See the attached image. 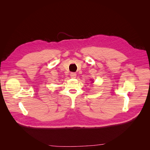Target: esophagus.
I'll use <instances>...</instances> for the list:
<instances>
[{
  "mask_svg": "<svg viewBox=\"0 0 150 150\" xmlns=\"http://www.w3.org/2000/svg\"><path fill=\"white\" fill-rule=\"evenodd\" d=\"M70 76H71V77L72 78H75L76 76V74L75 73V72H71Z\"/></svg>",
  "mask_w": 150,
  "mask_h": 150,
  "instance_id": "obj_1",
  "label": "esophagus"
}]
</instances>
